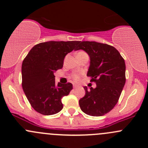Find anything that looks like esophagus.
<instances>
[{
	"mask_svg": "<svg viewBox=\"0 0 148 148\" xmlns=\"http://www.w3.org/2000/svg\"><path fill=\"white\" fill-rule=\"evenodd\" d=\"M78 85H77V84H74V86H73V87H74V89H76V88H77L78 87Z\"/></svg>",
	"mask_w": 148,
	"mask_h": 148,
	"instance_id": "obj_1",
	"label": "esophagus"
}]
</instances>
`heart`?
Instances as JSON below:
<instances>
[{
    "label": "heart",
    "instance_id": "obj_1",
    "mask_svg": "<svg viewBox=\"0 0 148 148\" xmlns=\"http://www.w3.org/2000/svg\"><path fill=\"white\" fill-rule=\"evenodd\" d=\"M73 78H74L75 80H77L79 79V76L77 75V74H74V75H73Z\"/></svg>",
    "mask_w": 148,
    "mask_h": 148
}]
</instances>
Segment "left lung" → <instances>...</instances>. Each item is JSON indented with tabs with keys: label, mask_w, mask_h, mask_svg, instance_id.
<instances>
[{
	"label": "left lung",
	"mask_w": 148,
	"mask_h": 148,
	"mask_svg": "<svg viewBox=\"0 0 148 148\" xmlns=\"http://www.w3.org/2000/svg\"><path fill=\"white\" fill-rule=\"evenodd\" d=\"M79 49L89 56L86 75L97 84L95 89L84 87L85 95L79 101L80 108L88 115H104L116 105L125 86V60L115 48L106 44L80 41L76 50Z\"/></svg>",
	"instance_id": "left-lung-1"
}]
</instances>
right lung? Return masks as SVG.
I'll list each match as a JSON object with an SVG mask.
<instances>
[{"instance_id":"1","label":"right lung","mask_w":148,"mask_h":148,"mask_svg":"<svg viewBox=\"0 0 148 148\" xmlns=\"http://www.w3.org/2000/svg\"><path fill=\"white\" fill-rule=\"evenodd\" d=\"M79 41H47L31 49L22 63V87L31 107L44 115L63 108L62 98L69 94L72 84H55V71L63 67L66 55Z\"/></svg>"}]
</instances>
